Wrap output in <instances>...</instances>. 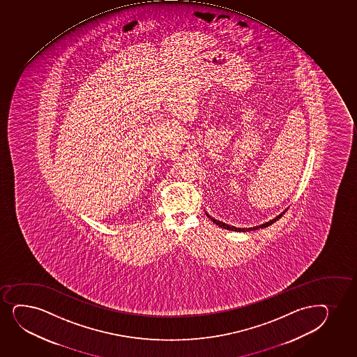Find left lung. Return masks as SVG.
Returning a JSON list of instances; mask_svg holds the SVG:
<instances>
[{
    "mask_svg": "<svg viewBox=\"0 0 357 357\" xmlns=\"http://www.w3.org/2000/svg\"><path fill=\"white\" fill-rule=\"evenodd\" d=\"M287 211V209H286ZM284 211V212H286ZM284 212H283L282 214H284ZM282 214H280V215H278V217L274 218L273 220H271V222H266V224H262V225L259 226H255V227H249V229H239V227H234V226L227 225V224H225V222H219V220H217V219H214V218L211 217V215H208L209 219L212 220V222H214V224H217L219 227H222V229H231V231H238V232H246V231H255V229H264V227H266V226L271 225V224H274L276 220H279L280 218L282 217Z\"/></svg>",
    "mask_w": 357,
    "mask_h": 357,
    "instance_id": "left-lung-1",
    "label": "left lung"
}]
</instances>
